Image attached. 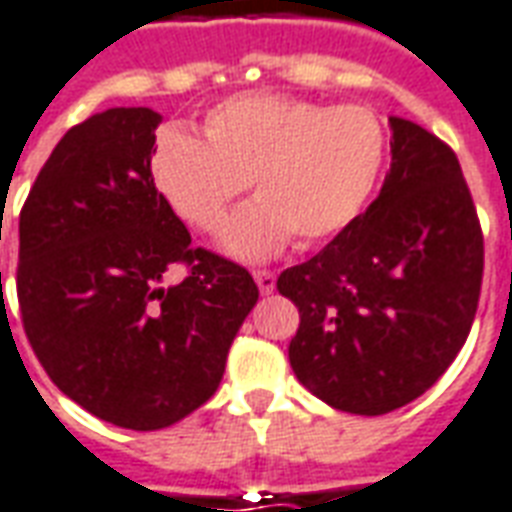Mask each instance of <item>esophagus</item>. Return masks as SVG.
<instances>
[{
	"label": "esophagus",
	"instance_id": "obj_1",
	"mask_svg": "<svg viewBox=\"0 0 512 512\" xmlns=\"http://www.w3.org/2000/svg\"><path fill=\"white\" fill-rule=\"evenodd\" d=\"M253 281L259 283L261 294H272L275 289V272L270 270H253Z\"/></svg>",
	"mask_w": 512,
	"mask_h": 512
}]
</instances>
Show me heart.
<instances>
[{"label":"heart","instance_id":"obj_1","mask_svg":"<svg viewBox=\"0 0 512 512\" xmlns=\"http://www.w3.org/2000/svg\"><path fill=\"white\" fill-rule=\"evenodd\" d=\"M387 160V130L371 108L324 106L281 92H245L212 106L204 141L169 125L149 169L160 196L199 231H218L245 182L259 199L220 234L242 259L319 245L341 234L374 196Z\"/></svg>","mask_w":512,"mask_h":512}]
</instances>
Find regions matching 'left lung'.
Instances as JSON below:
<instances>
[{"instance_id":"obj_1","label":"left lung","mask_w":512,"mask_h":512,"mask_svg":"<svg viewBox=\"0 0 512 512\" xmlns=\"http://www.w3.org/2000/svg\"><path fill=\"white\" fill-rule=\"evenodd\" d=\"M376 201L313 259L278 275L300 308L294 374L352 414L401 409L445 374L475 322L483 231L461 163L442 138L393 117Z\"/></svg>"}]
</instances>
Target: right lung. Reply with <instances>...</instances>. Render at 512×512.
<instances>
[{
	"instance_id": "1",
	"label": "right lung",
	"mask_w": 512,
	"mask_h": 512,
	"mask_svg": "<svg viewBox=\"0 0 512 512\" xmlns=\"http://www.w3.org/2000/svg\"><path fill=\"white\" fill-rule=\"evenodd\" d=\"M160 114L108 108L62 136L18 220L24 333L51 382L106 423L158 431L207 404L259 300L251 272L193 248L155 188ZM186 278L163 287L169 266Z\"/></svg>"
}]
</instances>
